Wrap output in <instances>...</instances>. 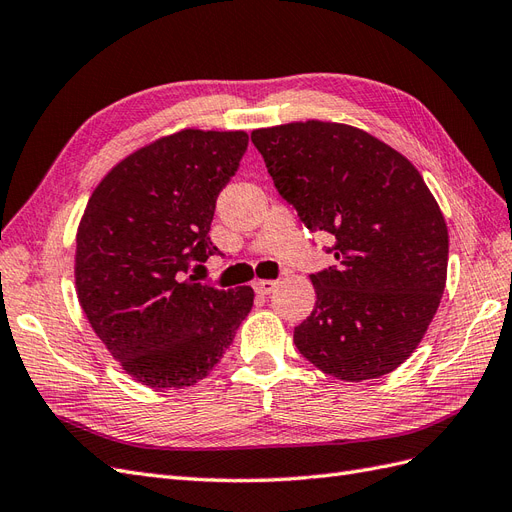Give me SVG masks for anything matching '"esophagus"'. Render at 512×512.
Wrapping results in <instances>:
<instances>
[{
	"label": "esophagus",
	"instance_id": "34e87169",
	"mask_svg": "<svg viewBox=\"0 0 512 512\" xmlns=\"http://www.w3.org/2000/svg\"><path fill=\"white\" fill-rule=\"evenodd\" d=\"M275 286H277V282H273V280H256L254 282V290L258 294H269V292H273Z\"/></svg>",
	"mask_w": 512,
	"mask_h": 512
}]
</instances>
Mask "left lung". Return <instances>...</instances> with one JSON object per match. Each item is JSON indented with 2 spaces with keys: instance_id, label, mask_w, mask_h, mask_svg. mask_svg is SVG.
<instances>
[{
  "instance_id": "8db88e82",
  "label": "left lung",
  "mask_w": 512,
  "mask_h": 512,
  "mask_svg": "<svg viewBox=\"0 0 512 512\" xmlns=\"http://www.w3.org/2000/svg\"><path fill=\"white\" fill-rule=\"evenodd\" d=\"M252 143L301 222L335 237L339 265L309 275L314 312L294 346L324 374H391L421 344L446 286L448 228L414 164L333 121L258 128Z\"/></svg>"
}]
</instances>
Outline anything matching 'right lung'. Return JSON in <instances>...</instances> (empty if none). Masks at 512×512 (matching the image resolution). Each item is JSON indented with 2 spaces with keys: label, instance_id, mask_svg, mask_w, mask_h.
<instances>
[{
  "label": "right lung",
  "instance_id": "add662e5",
  "mask_svg": "<svg viewBox=\"0 0 512 512\" xmlns=\"http://www.w3.org/2000/svg\"><path fill=\"white\" fill-rule=\"evenodd\" d=\"M247 149L243 130L185 128L130 153L91 194L76 232L79 303L121 369L151 389L209 376L254 305L250 286L188 275L218 252L215 200Z\"/></svg>",
  "mask_w": 512,
  "mask_h": 512
}]
</instances>
